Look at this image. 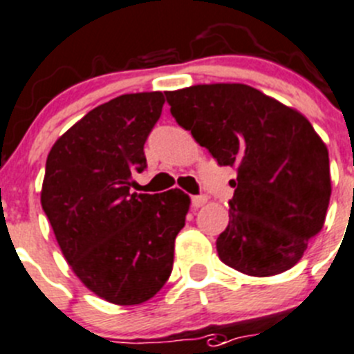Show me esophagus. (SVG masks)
I'll use <instances>...</instances> for the list:
<instances>
[{"mask_svg":"<svg viewBox=\"0 0 354 354\" xmlns=\"http://www.w3.org/2000/svg\"><path fill=\"white\" fill-rule=\"evenodd\" d=\"M207 203V197L206 196H196V197H192V207H201V206H204V204Z\"/></svg>","mask_w":354,"mask_h":354,"instance_id":"obj_1","label":"esophagus"}]
</instances>
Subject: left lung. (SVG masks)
<instances>
[{
	"label": "left lung",
	"mask_w": 354,
	"mask_h": 354,
	"mask_svg": "<svg viewBox=\"0 0 354 354\" xmlns=\"http://www.w3.org/2000/svg\"><path fill=\"white\" fill-rule=\"evenodd\" d=\"M171 113L230 180L229 225L216 239L225 266L248 276L292 269L328 209V150L302 113L244 84L166 92Z\"/></svg>",
	"instance_id": "1"
}]
</instances>
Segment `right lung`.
Instances as JSON below:
<instances>
[{"instance_id": "right-lung-1", "label": "right lung", "mask_w": 354, "mask_h": 354, "mask_svg": "<svg viewBox=\"0 0 354 354\" xmlns=\"http://www.w3.org/2000/svg\"><path fill=\"white\" fill-rule=\"evenodd\" d=\"M162 92L124 94L88 111L52 147L41 207L62 255L91 292L117 306L147 302L169 279L190 197L131 194Z\"/></svg>"}]
</instances>
